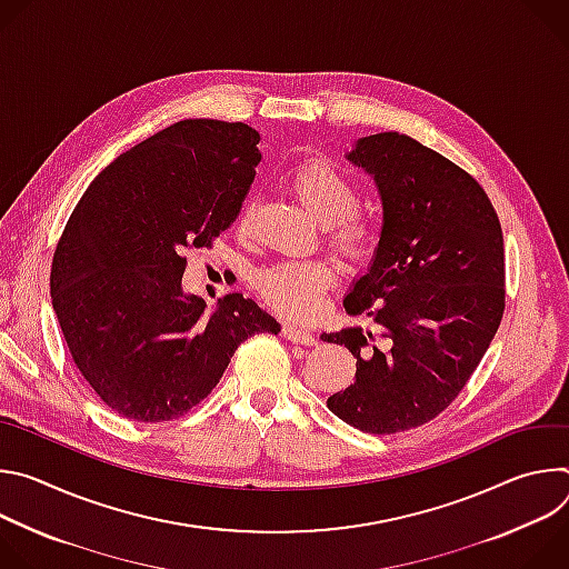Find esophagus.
Masks as SVG:
<instances>
[{
  "label": "esophagus",
  "mask_w": 569,
  "mask_h": 569,
  "mask_svg": "<svg viewBox=\"0 0 569 569\" xmlns=\"http://www.w3.org/2000/svg\"><path fill=\"white\" fill-rule=\"evenodd\" d=\"M281 336H283L288 342H295V345H306V347H310V345H315V342H317V340H315V336H312L310 331L297 329V327H292V323H283Z\"/></svg>",
  "instance_id": "34e87169"
}]
</instances>
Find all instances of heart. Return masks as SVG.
<instances>
[{"mask_svg":"<svg viewBox=\"0 0 569 569\" xmlns=\"http://www.w3.org/2000/svg\"><path fill=\"white\" fill-rule=\"evenodd\" d=\"M301 204L323 224L331 246L351 261H362L378 246V227L358 213L360 189L349 173L331 161H306L292 178ZM336 283V270L321 259L279 261L257 274L263 299L283 317L308 319L317 312L321 297Z\"/></svg>","mask_w":569,"mask_h":569,"instance_id":"b5f03b06","label":"heart"}]
</instances>
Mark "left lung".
Wrapping results in <instances>:
<instances>
[{"label":"left lung","mask_w":569,"mask_h":569,"mask_svg":"<svg viewBox=\"0 0 569 569\" xmlns=\"http://www.w3.org/2000/svg\"><path fill=\"white\" fill-rule=\"evenodd\" d=\"M380 193L376 257L345 297L373 329L321 333L345 345L356 380L327 405L345 423L393 435L439 417L466 387L505 312V238L472 176L398 132L358 139L347 154Z\"/></svg>","instance_id":"left-lung-1"}]
</instances>
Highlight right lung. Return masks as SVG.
<instances>
[{
	"label": "right lung",
	"instance_id": "right-lung-1",
	"mask_svg": "<svg viewBox=\"0 0 569 569\" xmlns=\"http://www.w3.org/2000/svg\"><path fill=\"white\" fill-rule=\"evenodd\" d=\"M248 123L184 119L121 152L73 207L51 263V303L71 360L117 415L191 412L233 351L279 321L233 292L213 312L182 292L184 250L236 220L261 161Z\"/></svg>",
	"mask_w": 569,
	"mask_h": 569
}]
</instances>
